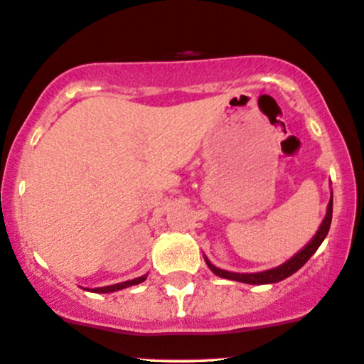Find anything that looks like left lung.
Returning a JSON list of instances; mask_svg holds the SVG:
<instances>
[{
    "label": "left lung",
    "mask_w": 364,
    "mask_h": 364,
    "mask_svg": "<svg viewBox=\"0 0 364 364\" xmlns=\"http://www.w3.org/2000/svg\"><path fill=\"white\" fill-rule=\"evenodd\" d=\"M331 221H333V191H331V199L329 204H327V210L326 216L322 219L319 230H317L316 235L312 236V240L304 246L302 250L297 251L294 257L287 259L285 263L278 264L275 268H270V270L264 272H257V273H236V272H228L223 270V268H218L216 264H213L208 259V257L204 255L205 264L209 267V270L214 273V275L226 278V280H235V282H241V284H250V285H267V284H277V282L285 280L290 275H294L295 272L300 270L309 262V258L316 253L317 248L322 245V241L326 240L327 232H329L331 228Z\"/></svg>",
    "instance_id": "obj_1"
}]
</instances>
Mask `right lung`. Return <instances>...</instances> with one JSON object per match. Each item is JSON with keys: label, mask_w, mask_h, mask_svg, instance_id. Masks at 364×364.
Wrapping results in <instances>:
<instances>
[{"label": "right lung", "mask_w": 364, "mask_h": 364, "mask_svg": "<svg viewBox=\"0 0 364 364\" xmlns=\"http://www.w3.org/2000/svg\"><path fill=\"white\" fill-rule=\"evenodd\" d=\"M148 277V273L145 275L138 277V278H133V280H128V282H121V284H114V285H107V287H97V289H84L87 291H94V294H111V291H118V290H123V289H128V287L132 285H138L141 284V282H145Z\"/></svg>", "instance_id": "obj_1"}]
</instances>
